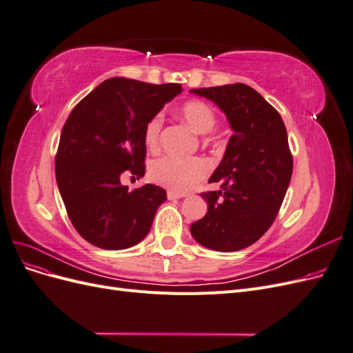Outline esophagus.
I'll use <instances>...</instances> for the list:
<instances>
[{
	"label": "esophagus",
	"mask_w": 353,
	"mask_h": 353,
	"mask_svg": "<svg viewBox=\"0 0 353 353\" xmlns=\"http://www.w3.org/2000/svg\"><path fill=\"white\" fill-rule=\"evenodd\" d=\"M184 194L181 193H175V191H168V199L169 200H176V199H183Z\"/></svg>",
	"instance_id": "esophagus-1"
}]
</instances>
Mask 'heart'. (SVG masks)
<instances>
[{"label": "heart", "instance_id": "heart-1", "mask_svg": "<svg viewBox=\"0 0 353 353\" xmlns=\"http://www.w3.org/2000/svg\"><path fill=\"white\" fill-rule=\"evenodd\" d=\"M181 116L199 134L210 132L216 123L215 112L209 104L200 100L185 103L181 108ZM160 131H162V117L157 114L148 121L144 130V141L152 150L159 145ZM209 169L210 166L205 159L165 156L150 166V178L153 183L183 194L193 190L209 174Z\"/></svg>", "mask_w": 353, "mask_h": 353}]
</instances>
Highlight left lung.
Wrapping results in <instances>:
<instances>
[{
	"label": "left lung",
	"mask_w": 353,
	"mask_h": 353,
	"mask_svg": "<svg viewBox=\"0 0 353 353\" xmlns=\"http://www.w3.org/2000/svg\"><path fill=\"white\" fill-rule=\"evenodd\" d=\"M215 103L232 130L225 153L209 183L221 190L200 194L208 213L191 223L197 243L216 252L249 248L268 231L293 172L280 113L245 83L190 90Z\"/></svg>",
	"instance_id": "1"
}]
</instances>
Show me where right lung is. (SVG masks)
Masks as SVG:
<instances>
[{"mask_svg":"<svg viewBox=\"0 0 353 353\" xmlns=\"http://www.w3.org/2000/svg\"><path fill=\"white\" fill-rule=\"evenodd\" d=\"M181 92L179 83L110 78L69 114L60 135L56 179L74 230L95 248H132L150 231L166 191L153 184L128 191L121 176H144L145 125Z\"/></svg>","mask_w":353,"mask_h":353,"instance_id":"obj_1","label":"right lung"}]
</instances>
